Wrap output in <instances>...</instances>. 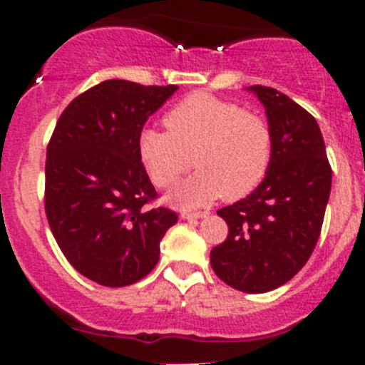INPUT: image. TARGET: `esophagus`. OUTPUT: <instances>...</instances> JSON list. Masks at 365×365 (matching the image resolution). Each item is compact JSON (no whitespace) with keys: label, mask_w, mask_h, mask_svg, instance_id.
Returning <instances> with one entry per match:
<instances>
[{"label":"esophagus","mask_w":365,"mask_h":365,"mask_svg":"<svg viewBox=\"0 0 365 365\" xmlns=\"http://www.w3.org/2000/svg\"><path fill=\"white\" fill-rule=\"evenodd\" d=\"M208 215L206 212H189V210H182L180 212V217L183 220H196V219H203V217Z\"/></svg>","instance_id":"esophagus-1"}]
</instances>
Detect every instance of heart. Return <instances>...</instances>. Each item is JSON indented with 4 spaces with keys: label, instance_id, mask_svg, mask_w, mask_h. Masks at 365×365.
Instances as JSON below:
<instances>
[{
    "label": "heart",
    "instance_id": "obj_1",
    "mask_svg": "<svg viewBox=\"0 0 365 365\" xmlns=\"http://www.w3.org/2000/svg\"><path fill=\"white\" fill-rule=\"evenodd\" d=\"M165 125L168 130L145 128L139 135V157L152 182L165 189L192 164L200 168L169 194L171 203L197 208L220 196L240 200L263 182L272 130L257 114L200 91L165 114Z\"/></svg>",
    "mask_w": 365,
    "mask_h": 365
}]
</instances>
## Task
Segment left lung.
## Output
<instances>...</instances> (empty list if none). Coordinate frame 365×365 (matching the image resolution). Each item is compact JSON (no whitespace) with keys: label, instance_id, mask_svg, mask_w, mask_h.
I'll list each match as a JSON object with an SVG mask.
<instances>
[{"label":"left lung","instance_id":"left-lung-1","mask_svg":"<svg viewBox=\"0 0 365 365\" xmlns=\"http://www.w3.org/2000/svg\"><path fill=\"white\" fill-rule=\"evenodd\" d=\"M257 97L272 130V160L263 182L217 215L230 233L210 252L220 281L244 293L286 284L316 247L332 187V169L318 121L288 95L245 88Z\"/></svg>","mask_w":365,"mask_h":365}]
</instances>
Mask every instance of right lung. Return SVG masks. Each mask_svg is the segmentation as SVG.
<instances>
[{"instance_id":"obj_1","label":"right lung","mask_w":365,"mask_h":365,"mask_svg":"<svg viewBox=\"0 0 365 365\" xmlns=\"http://www.w3.org/2000/svg\"><path fill=\"white\" fill-rule=\"evenodd\" d=\"M178 86L109 79L73 98L47 146L46 213L68 263L102 286L134 284L159 263L178 217L157 197L139 157L146 120Z\"/></svg>"}]
</instances>
